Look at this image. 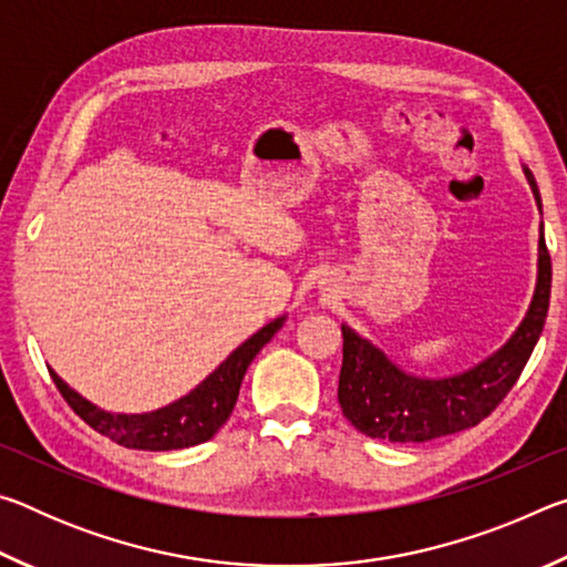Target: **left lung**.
<instances>
[{"instance_id": "1", "label": "left lung", "mask_w": 567, "mask_h": 567, "mask_svg": "<svg viewBox=\"0 0 567 567\" xmlns=\"http://www.w3.org/2000/svg\"><path fill=\"white\" fill-rule=\"evenodd\" d=\"M537 209H543L533 172L523 167ZM553 265L540 223L537 239V282L520 328L501 350L475 368L450 378H417L398 368L385 352L342 324V370L338 400L342 415L368 437L388 443H427V440L475 427L501 405L520 378L525 362L540 340L550 305Z\"/></svg>"}]
</instances>
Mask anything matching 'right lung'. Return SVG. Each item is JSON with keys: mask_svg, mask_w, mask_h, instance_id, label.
<instances>
[{"mask_svg": "<svg viewBox=\"0 0 567 567\" xmlns=\"http://www.w3.org/2000/svg\"><path fill=\"white\" fill-rule=\"evenodd\" d=\"M282 322L285 315L265 324L262 330H257L252 338L239 344L215 372H209L185 398L169 402V405L159 410L142 412V415H122V412L102 410L92 405L90 400H84L80 392H74L54 370H50V375L56 390L66 400V405L87 422L92 430L110 437L112 443L132 450H152V453L192 447L207 443L225 425L227 417L233 415L239 385H243L249 362L275 338Z\"/></svg>", "mask_w": 567, "mask_h": 567, "instance_id": "add662e5", "label": "right lung"}]
</instances>
